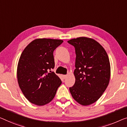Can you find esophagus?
Here are the masks:
<instances>
[{
	"mask_svg": "<svg viewBox=\"0 0 127 127\" xmlns=\"http://www.w3.org/2000/svg\"><path fill=\"white\" fill-rule=\"evenodd\" d=\"M63 77L64 79H65L66 77H67V75H63Z\"/></svg>",
	"mask_w": 127,
	"mask_h": 127,
	"instance_id": "esophagus-1",
	"label": "esophagus"
}]
</instances>
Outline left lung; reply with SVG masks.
<instances>
[{
	"mask_svg": "<svg viewBox=\"0 0 127 127\" xmlns=\"http://www.w3.org/2000/svg\"><path fill=\"white\" fill-rule=\"evenodd\" d=\"M74 46L75 83L69 88L73 99L82 105L94 103L108 86L111 66L104 48L95 40L79 37L68 41Z\"/></svg>",
	"mask_w": 127,
	"mask_h": 127,
	"instance_id": "left-lung-1",
	"label": "left lung"
}]
</instances>
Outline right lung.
Here are the masks:
<instances>
[{"instance_id":"1","label":"right lung","mask_w":127,"mask_h":127,"mask_svg":"<svg viewBox=\"0 0 127 127\" xmlns=\"http://www.w3.org/2000/svg\"><path fill=\"white\" fill-rule=\"evenodd\" d=\"M63 40L36 39L22 52L17 67L19 86L26 99L41 106L52 101L62 81L54 72L53 52Z\"/></svg>"}]
</instances>
